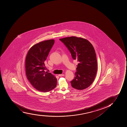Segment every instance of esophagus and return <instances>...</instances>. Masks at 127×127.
I'll return each mask as SVG.
<instances>
[{"instance_id": "obj_1", "label": "esophagus", "mask_w": 127, "mask_h": 127, "mask_svg": "<svg viewBox=\"0 0 127 127\" xmlns=\"http://www.w3.org/2000/svg\"><path fill=\"white\" fill-rule=\"evenodd\" d=\"M65 75L64 74H58L59 76L60 77H62V76H64Z\"/></svg>"}]
</instances>
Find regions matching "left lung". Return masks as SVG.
I'll return each instance as SVG.
<instances>
[{"instance_id":"obj_1","label":"left lung","mask_w":127,"mask_h":127,"mask_svg":"<svg viewBox=\"0 0 127 127\" xmlns=\"http://www.w3.org/2000/svg\"><path fill=\"white\" fill-rule=\"evenodd\" d=\"M71 53L73 60H77V72L70 81L73 88L82 90L93 83L97 72L96 53L91 43L87 39L76 37L60 39Z\"/></svg>"}]
</instances>
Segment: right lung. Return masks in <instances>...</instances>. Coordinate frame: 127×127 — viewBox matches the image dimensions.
I'll use <instances>...</instances> for the list:
<instances>
[{
	"label": "right lung",
	"mask_w": 127,
	"mask_h": 127,
	"mask_svg": "<svg viewBox=\"0 0 127 127\" xmlns=\"http://www.w3.org/2000/svg\"><path fill=\"white\" fill-rule=\"evenodd\" d=\"M55 43L54 39L46 40L32 46L26 58V76L36 89L41 92L50 91L56 87L57 79L50 72H45L44 62Z\"/></svg>",
	"instance_id": "1"
}]
</instances>
